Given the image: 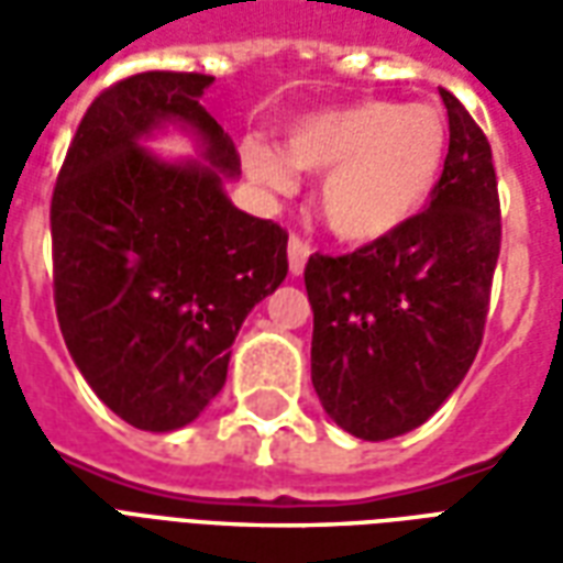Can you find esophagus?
<instances>
[{"instance_id":"esophagus-1","label":"esophagus","mask_w":563,"mask_h":563,"mask_svg":"<svg viewBox=\"0 0 563 563\" xmlns=\"http://www.w3.org/2000/svg\"><path fill=\"white\" fill-rule=\"evenodd\" d=\"M307 256H310V244H307L301 234H292L289 238V271L301 274L307 265Z\"/></svg>"}]
</instances>
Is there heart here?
Returning a JSON list of instances; mask_svg holds the SVG:
<instances>
[{"mask_svg":"<svg viewBox=\"0 0 563 563\" xmlns=\"http://www.w3.org/2000/svg\"><path fill=\"white\" fill-rule=\"evenodd\" d=\"M241 153L250 177L280 192L292 186L289 165L329 172L319 189L322 220L343 241L371 244L431 201L446 168L449 120L434 104L362 99L292 123L286 156L265 141H246Z\"/></svg>","mask_w":563,"mask_h":563,"instance_id":"heart-1","label":"heart"}]
</instances>
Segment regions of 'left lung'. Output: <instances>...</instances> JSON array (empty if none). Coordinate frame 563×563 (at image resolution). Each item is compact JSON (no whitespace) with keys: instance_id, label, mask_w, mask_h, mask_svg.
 I'll list each match as a JSON object with an SVG mask.
<instances>
[{"instance_id":"left-lung-1","label":"left lung","mask_w":563,"mask_h":563,"mask_svg":"<svg viewBox=\"0 0 563 563\" xmlns=\"http://www.w3.org/2000/svg\"><path fill=\"white\" fill-rule=\"evenodd\" d=\"M440 99L449 156L422 213L355 253L307 258L313 389L362 440L407 434L434 416L483 343L500 253L495 162L467 108L446 90Z\"/></svg>"}]
</instances>
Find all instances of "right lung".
Segmentation results:
<instances>
[{
    "label": "right lung",
    "mask_w": 563,
    "mask_h": 563,
    "mask_svg": "<svg viewBox=\"0 0 563 563\" xmlns=\"http://www.w3.org/2000/svg\"><path fill=\"white\" fill-rule=\"evenodd\" d=\"M210 84L198 71L111 84L80 120L51 198L54 305L68 353L141 431L184 428L217 398L241 322L289 271L286 229L222 192L241 156L201 104ZM165 119L197 129L208 166H172L137 147Z\"/></svg>",
    "instance_id": "add662e5"
}]
</instances>
